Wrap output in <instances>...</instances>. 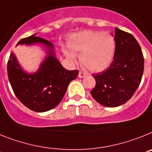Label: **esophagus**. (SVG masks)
<instances>
[{"mask_svg":"<svg viewBox=\"0 0 152 152\" xmlns=\"http://www.w3.org/2000/svg\"><path fill=\"white\" fill-rule=\"evenodd\" d=\"M84 76H86V73H85V72L80 71V72H79V77H80V78H83Z\"/></svg>","mask_w":152,"mask_h":152,"instance_id":"1","label":"esophagus"}]
</instances>
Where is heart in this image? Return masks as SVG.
Listing matches in <instances>:
<instances>
[{
  "label": "heart",
  "instance_id": "1",
  "mask_svg": "<svg viewBox=\"0 0 152 152\" xmlns=\"http://www.w3.org/2000/svg\"><path fill=\"white\" fill-rule=\"evenodd\" d=\"M70 50H64L66 57L71 63L76 62L80 53L83 65L91 72H101L112 63L115 50L113 35L101 31L84 30L71 35L68 40Z\"/></svg>",
  "mask_w": 152,
  "mask_h": 152
}]
</instances>
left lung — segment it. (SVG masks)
Instances as JSON below:
<instances>
[{
    "label": "left lung",
    "mask_w": 152,
    "mask_h": 152,
    "mask_svg": "<svg viewBox=\"0 0 152 152\" xmlns=\"http://www.w3.org/2000/svg\"><path fill=\"white\" fill-rule=\"evenodd\" d=\"M115 50L112 63L105 70L92 76L96 86L91 95L106 107H117L132 98L144 72V56L135 38L115 27Z\"/></svg>",
    "instance_id": "obj_1"
}]
</instances>
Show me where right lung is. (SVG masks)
<instances>
[{
  "label": "right lung",
  "instance_id": "right-lung-1",
  "mask_svg": "<svg viewBox=\"0 0 152 152\" xmlns=\"http://www.w3.org/2000/svg\"><path fill=\"white\" fill-rule=\"evenodd\" d=\"M35 35L21 39L17 45L42 43L47 47L48 55L39 69L33 74L27 73L11 53L7 62V76L18 99L30 110L43 113L60 103L69 84L77 77L79 71L63 68L55 56L53 45Z\"/></svg>",
  "mask_w": 152,
  "mask_h": 152
}]
</instances>
